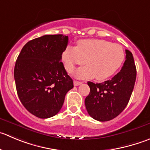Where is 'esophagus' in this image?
Instances as JSON below:
<instances>
[{
  "label": "esophagus",
  "instance_id": "1",
  "mask_svg": "<svg viewBox=\"0 0 150 150\" xmlns=\"http://www.w3.org/2000/svg\"><path fill=\"white\" fill-rule=\"evenodd\" d=\"M81 84H82V82H79V81H76V80H74V86H78V85H81Z\"/></svg>",
  "mask_w": 150,
  "mask_h": 150
}]
</instances>
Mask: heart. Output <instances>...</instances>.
Segmentation results:
<instances>
[{"label":"heart","instance_id":"heart-1","mask_svg":"<svg viewBox=\"0 0 150 150\" xmlns=\"http://www.w3.org/2000/svg\"><path fill=\"white\" fill-rule=\"evenodd\" d=\"M125 58L122 45L105 40L88 39L78 41L76 46L67 47L62 53L65 69L72 73L76 65H87L76 71L79 79L95 77L105 80L112 76L121 68Z\"/></svg>","mask_w":150,"mask_h":150}]
</instances>
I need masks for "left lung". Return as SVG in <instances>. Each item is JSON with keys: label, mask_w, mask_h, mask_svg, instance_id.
I'll return each instance as SVG.
<instances>
[{"label": "left lung", "mask_w": 150, "mask_h": 150, "mask_svg": "<svg viewBox=\"0 0 150 150\" xmlns=\"http://www.w3.org/2000/svg\"><path fill=\"white\" fill-rule=\"evenodd\" d=\"M125 51L124 65L112 79L102 83L88 82L91 91L85 98V107L88 114L96 120L113 119L129 102L136 79V68L132 53L129 50Z\"/></svg>", "instance_id": "1"}]
</instances>
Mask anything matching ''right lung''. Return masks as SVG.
I'll use <instances>...</instances> for the list:
<instances>
[{
    "label": "right lung",
    "mask_w": 150,
    "mask_h": 150,
    "mask_svg": "<svg viewBox=\"0 0 150 150\" xmlns=\"http://www.w3.org/2000/svg\"><path fill=\"white\" fill-rule=\"evenodd\" d=\"M68 36L44 35L23 47L14 70L18 97L25 109L40 119L57 114L68 91L74 88L62 55Z\"/></svg>",
    "instance_id": "right-lung-1"
}]
</instances>
